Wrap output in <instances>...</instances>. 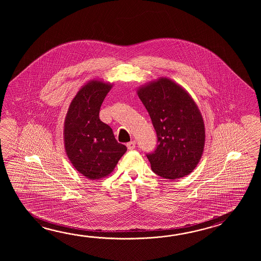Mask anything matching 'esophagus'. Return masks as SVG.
<instances>
[{
  "label": "esophagus",
  "instance_id": "1",
  "mask_svg": "<svg viewBox=\"0 0 261 261\" xmlns=\"http://www.w3.org/2000/svg\"><path fill=\"white\" fill-rule=\"evenodd\" d=\"M135 146H136V142L135 141H132V142H129V143L127 144V147H128V150L134 149Z\"/></svg>",
  "mask_w": 261,
  "mask_h": 261
}]
</instances>
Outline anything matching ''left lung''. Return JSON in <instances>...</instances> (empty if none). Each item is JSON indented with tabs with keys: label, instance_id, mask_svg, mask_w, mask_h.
Masks as SVG:
<instances>
[{
	"label": "left lung",
	"instance_id": "left-lung-1",
	"mask_svg": "<svg viewBox=\"0 0 261 261\" xmlns=\"http://www.w3.org/2000/svg\"><path fill=\"white\" fill-rule=\"evenodd\" d=\"M158 136L156 149L146 155L152 171L161 177L189 175L200 162L205 127L200 109L182 86L160 77L137 89Z\"/></svg>",
	"mask_w": 261,
	"mask_h": 261
}]
</instances>
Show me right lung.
Wrapping results in <instances>:
<instances>
[{
	"label": "right lung",
	"instance_id": "1",
	"mask_svg": "<svg viewBox=\"0 0 261 261\" xmlns=\"http://www.w3.org/2000/svg\"><path fill=\"white\" fill-rule=\"evenodd\" d=\"M112 88L109 82L89 80L72 99L64 120L67 156L75 170L90 180L108 176L127 151L99 117L100 106Z\"/></svg>",
	"mask_w": 261,
	"mask_h": 261
}]
</instances>
